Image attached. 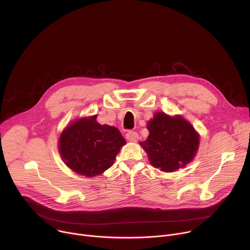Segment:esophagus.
<instances>
[{
    "label": "esophagus",
    "instance_id": "esophagus-1",
    "mask_svg": "<svg viewBox=\"0 0 250 250\" xmlns=\"http://www.w3.org/2000/svg\"><path fill=\"white\" fill-rule=\"evenodd\" d=\"M125 136L128 141H132V142H135L138 139V134L135 131H128Z\"/></svg>",
    "mask_w": 250,
    "mask_h": 250
}]
</instances>
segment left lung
<instances>
[{
	"mask_svg": "<svg viewBox=\"0 0 250 250\" xmlns=\"http://www.w3.org/2000/svg\"><path fill=\"white\" fill-rule=\"evenodd\" d=\"M148 138L141 141L151 165L173 172L191 162L199 148L200 135L181 116L155 113L147 124Z\"/></svg>",
	"mask_w": 250,
	"mask_h": 250,
	"instance_id": "1",
	"label": "left lung"
}]
</instances>
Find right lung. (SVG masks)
Returning <instances> with one entry per match:
<instances>
[{"instance_id":"right-lung-1","label":"right lung","mask_w":250,"mask_h":250,"mask_svg":"<svg viewBox=\"0 0 250 250\" xmlns=\"http://www.w3.org/2000/svg\"><path fill=\"white\" fill-rule=\"evenodd\" d=\"M126 144L115 126L100 125L97 116L83 118L69 125L59 138V153L74 172L94 177L109 169Z\"/></svg>"}]
</instances>
